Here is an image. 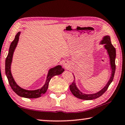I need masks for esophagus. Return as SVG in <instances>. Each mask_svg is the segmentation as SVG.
<instances>
[{"label": "esophagus", "mask_w": 125, "mask_h": 125, "mask_svg": "<svg viewBox=\"0 0 125 125\" xmlns=\"http://www.w3.org/2000/svg\"><path fill=\"white\" fill-rule=\"evenodd\" d=\"M63 67L65 69H67L69 67V63L68 61H64L63 63Z\"/></svg>", "instance_id": "1"}]
</instances>
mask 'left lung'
I'll use <instances>...</instances> for the list:
<instances>
[{
  "label": "left lung",
  "instance_id": "1",
  "mask_svg": "<svg viewBox=\"0 0 125 125\" xmlns=\"http://www.w3.org/2000/svg\"><path fill=\"white\" fill-rule=\"evenodd\" d=\"M100 44H101V45H104V47L105 48V49L107 50V53H108V54L109 56L110 61L111 68L112 70L110 78L107 83L106 84V85L104 87L103 89H102L99 91V92L95 93V94H85L80 92L77 87V86H76L75 80H74L73 83H72V84H71L70 86H69V88H70V90L72 93L73 95L75 96L76 98H79L80 99H82V100H93V99L98 98L99 97L102 95L107 90L109 85H110L111 82H113L114 75H115L116 69V50L115 47L113 46V45H112L110 37L109 36H105L103 37L102 41H101Z\"/></svg>",
  "mask_w": 125,
  "mask_h": 125
}]
</instances>
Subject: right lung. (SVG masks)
Masks as SVG:
<instances>
[{
	"mask_svg": "<svg viewBox=\"0 0 125 125\" xmlns=\"http://www.w3.org/2000/svg\"><path fill=\"white\" fill-rule=\"evenodd\" d=\"M20 34V32H18L16 35L15 39L11 43V45L10 46L9 53L7 57L5 60V74L7 75V78L8 79V82L11 86L12 90L18 94L19 96L23 98H29V99H33L37 98L41 96L42 95L45 94L47 90L48 84L51 78L55 75H60L62 74L64 69L62 68L61 65H57L54 68L50 69L48 71V75L47 77L46 83L41 89L35 90H28L24 89L20 87L18 84L15 82L13 77L11 73V64L12 60V56H13L14 52L15 49L18 44V42L19 39V36Z\"/></svg>",
	"mask_w": 125,
	"mask_h": 125,
	"instance_id": "1",
	"label": "right lung"
}]
</instances>
